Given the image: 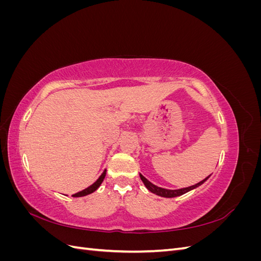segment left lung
Segmentation results:
<instances>
[{
    "label": "left lung",
    "mask_w": 261,
    "mask_h": 261,
    "mask_svg": "<svg viewBox=\"0 0 261 261\" xmlns=\"http://www.w3.org/2000/svg\"><path fill=\"white\" fill-rule=\"evenodd\" d=\"M209 177H210V175H209L207 178H204L203 180L199 181V183H197L196 185L189 186V187H186V188H181V189H176V191H171V189H164V188H161V187H158V186L153 185L152 183H150V181H149L145 176H143V175L140 174L141 180L144 181L145 186L149 189L150 192L155 194V195H158V196L167 197V198H172V197H177V196L183 195V194H185V193H187V192H189V191H192V189H194V188H196V187L200 186L201 184H203L204 181H206Z\"/></svg>",
    "instance_id": "left-lung-1"
}]
</instances>
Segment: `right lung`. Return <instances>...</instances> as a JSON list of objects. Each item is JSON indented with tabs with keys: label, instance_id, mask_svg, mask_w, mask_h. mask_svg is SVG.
Wrapping results in <instances>:
<instances>
[{
	"label": "right lung",
	"instance_id": "add662e5",
	"mask_svg": "<svg viewBox=\"0 0 261 261\" xmlns=\"http://www.w3.org/2000/svg\"><path fill=\"white\" fill-rule=\"evenodd\" d=\"M105 177H106V171H105L103 173H102L101 176H100L96 181H94V183H93L91 186H89L88 188L84 189V191H82V192H80V193L74 194L73 197H83V196H86V195H89V194L93 193V192L96 191V189H98V187L101 185V183H102V181H103Z\"/></svg>",
	"mask_w": 261,
	"mask_h": 261
}]
</instances>
